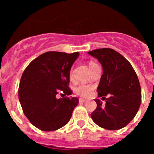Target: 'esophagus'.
Listing matches in <instances>:
<instances>
[{
    "instance_id": "1",
    "label": "esophagus",
    "mask_w": 154,
    "mask_h": 154,
    "mask_svg": "<svg viewBox=\"0 0 154 154\" xmlns=\"http://www.w3.org/2000/svg\"><path fill=\"white\" fill-rule=\"evenodd\" d=\"M79 103H85V102L87 101V100H85V99H82V98H79Z\"/></svg>"
}]
</instances>
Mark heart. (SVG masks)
Segmentation results:
<instances>
[{
  "label": "heart",
  "mask_w": 154,
  "mask_h": 154,
  "mask_svg": "<svg viewBox=\"0 0 154 154\" xmlns=\"http://www.w3.org/2000/svg\"><path fill=\"white\" fill-rule=\"evenodd\" d=\"M98 65L97 63L95 62H93V61H91L88 63V66H89L90 69H93L95 66ZM69 78L72 79L73 78V73H72V70H71L69 72ZM93 86L90 85H85V84H82L80 85H79L78 87L75 88V93H77V95H79V96L84 97V98H86V97H88L91 94V92L93 91Z\"/></svg>",
  "instance_id": "heart-1"
}]
</instances>
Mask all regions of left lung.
Instances as JSON below:
<instances>
[{"instance_id": "1", "label": "left lung", "mask_w": 154, "mask_h": 154, "mask_svg": "<svg viewBox=\"0 0 154 154\" xmlns=\"http://www.w3.org/2000/svg\"><path fill=\"white\" fill-rule=\"evenodd\" d=\"M96 58L103 68L94 99L97 108L91 114L93 122L100 128L116 130L127 126L135 117L141 103V88L135 70L130 63L117 51L99 48L88 53ZM109 94V98L104 96Z\"/></svg>"}]
</instances>
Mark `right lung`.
Segmentation results:
<instances>
[{"mask_svg":"<svg viewBox=\"0 0 154 154\" xmlns=\"http://www.w3.org/2000/svg\"><path fill=\"white\" fill-rule=\"evenodd\" d=\"M79 53L49 51L39 56L22 74L19 99L29 122L43 131H54L69 122L79 103L75 97L56 98L59 91L72 94L69 72Z\"/></svg>","mask_w":154,"mask_h":154,"instance_id":"right-lung-1","label":"right lung"}]
</instances>
